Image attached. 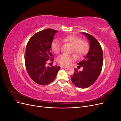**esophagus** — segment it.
Segmentation results:
<instances>
[{
    "label": "esophagus",
    "instance_id": "obj_1",
    "mask_svg": "<svg viewBox=\"0 0 121 121\" xmlns=\"http://www.w3.org/2000/svg\"><path fill=\"white\" fill-rule=\"evenodd\" d=\"M61 68L65 69V68H67V66H66V65H63V66H61Z\"/></svg>",
    "mask_w": 121,
    "mask_h": 121
}]
</instances>
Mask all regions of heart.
<instances>
[{"mask_svg": "<svg viewBox=\"0 0 121 121\" xmlns=\"http://www.w3.org/2000/svg\"><path fill=\"white\" fill-rule=\"evenodd\" d=\"M61 41L64 43L70 44L72 46L71 52H73L77 57L84 56L89 49V45L86 41H82V39L76 35H71L62 38ZM52 52L56 54L59 53L61 49V44L58 40H54L51 44ZM75 56L73 54L63 53L56 58V61L61 65H67L74 60Z\"/></svg>", "mask_w": 121, "mask_h": 121, "instance_id": "b5f03b06", "label": "heart"}]
</instances>
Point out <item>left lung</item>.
<instances>
[{
  "label": "left lung",
  "instance_id": "1",
  "mask_svg": "<svg viewBox=\"0 0 121 121\" xmlns=\"http://www.w3.org/2000/svg\"><path fill=\"white\" fill-rule=\"evenodd\" d=\"M90 42V49L85 58L77 64L78 69L83 67L82 71L75 69L71 77L73 84L80 88H86L92 85L100 74L103 65V52L99 43L92 35L82 32Z\"/></svg>",
  "mask_w": 121,
  "mask_h": 121
}]
</instances>
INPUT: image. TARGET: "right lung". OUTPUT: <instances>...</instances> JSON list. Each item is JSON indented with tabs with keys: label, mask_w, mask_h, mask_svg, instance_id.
Masks as SVG:
<instances>
[{
	"label": "right lung",
	"mask_w": 121,
	"mask_h": 121,
	"mask_svg": "<svg viewBox=\"0 0 121 121\" xmlns=\"http://www.w3.org/2000/svg\"><path fill=\"white\" fill-rule=\"evenodd\" d=\"M57 31L47 29L35 33L29 40L25 56V65L29 75L41 85L52 83L60 67H45L47 61H53L51 44Z\"/></svg>",
	"instance_id": "add662e5"
}]
</instances>
